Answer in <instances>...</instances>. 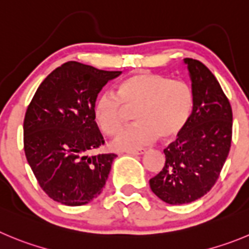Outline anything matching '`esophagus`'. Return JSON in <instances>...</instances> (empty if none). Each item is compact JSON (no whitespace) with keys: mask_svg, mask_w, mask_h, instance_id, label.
<instances>
[{"mask_svg":"<svg viewBox=\"0 0 249 249\" xmlns=\"http://www.w3.org/2000/svg\"><path fill=\"white\" fill-rule=\"evenodd\" d=\"M147 152V148H138V150H129L126 151V153H129V155H143V153Z\"/></svg>","mask_w":249,"mask_h":249,"instance_id":"esophagus-1","label":"esophagus"}]
</instances>
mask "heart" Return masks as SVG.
I'll use <instances>...</instances> for the list:
<instances>
[{"label": "heart", "instance_id": "heart-1", "mask_svg": "<svg viewBox=\"0 0 249 249\" xmlns=\"http://www.w3.org/2000/svg\"><path fill=\"white\" fill-rule=\"evenodd\" d=\"M194 96L183 81L152 72H138L120 81L115 96L102 93L92 107L93 119L107 136L117 135L124 125L125 110H135L134 126L114 140L115 150H135L155 141L177 138L189 123Z\"/></svg>", "mask_w": 249, "mask_h": 249}]
</instances>
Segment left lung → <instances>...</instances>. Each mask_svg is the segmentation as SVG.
Instances as JSON below:
<instances>
[{"label": "left lung", "instance_id": "obj_1", "mask_svg": "<svg viewBox=\"0 0 249 249\" xmlns=\"http://www.w3.org/2000/svg\"><path fill=\"white\" fill-rule=\"evenodd\" d=\"M192 80L194 108L185 129L164 148L166 163L150 187L164 203L198 200L215 185L232 141V108L213 72L194 59H184Z\"/></svg>", "mask_w": 249, "mask_h": 249}]
</instances>
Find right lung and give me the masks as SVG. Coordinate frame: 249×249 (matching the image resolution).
<instances>
[{"label": "right lung", "instance_id": "add662e5", "mask_svg": "<svg viewBox=\"0 0 249 249\" xmlns=\"http://www.w3.org/2000/svg\"><path fill=\"white\" fill-rule=\"evenodd\" d=\"M120 73L65 62L41 82L28 106L23 124L25 157L53 200L85 205L103 190L117 155H87L104 143L92 107L107 82Z\"/></svg>", "mask_w": 249, "mask_h": 249}]
</instances>
